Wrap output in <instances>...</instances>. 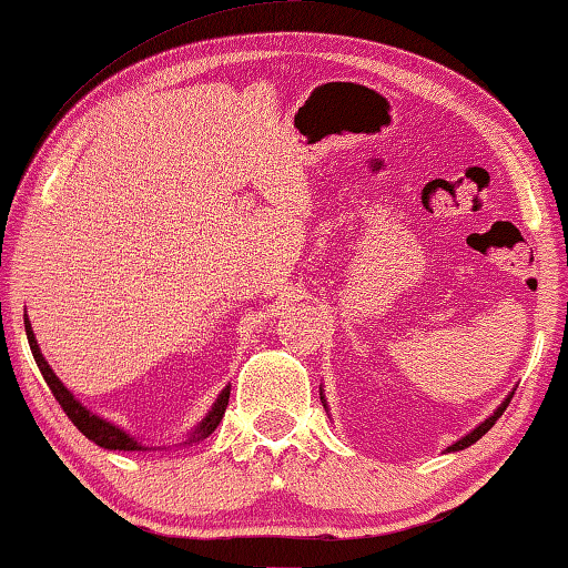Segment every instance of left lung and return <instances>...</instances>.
Here are the masks:
<instances>
[{"instance_id": "8db88e82", "label": "left lung", "mask_w": 568, "mask_h": 568, "mask_svg": "<svg viewBox=\"0 0 568 568\" xmlns=\"http://www.w3.org/2000/svg\"><path fill=\"white\" fill-rule=\"evenodd\" d=\"M514 398V393H508V396L501 400V406H498L494 413H491V416H488L486 420H480L478 423V426L474 428V430H468V434L464 436V438H458L456 440V444H450L446 450H448V454H450V450H464V448H468L470 444H476V440L480 438V436H484V434H488V430H491L494 428V423L498 420V418H501L504 416V410H506V406H508V400H511ZM321 400H323V406L325 408H328V400H325V396H323V390H321Z\"/></svg>"}]
</instances>
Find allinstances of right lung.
<instances>
[{"label":"right lung","mask_w":568,"mask_h":568,"mask_svg":"<svg viewBox=\"0 0 568 568\" xmlns=\"http://www.w3.org/2000/svg\"><path fill=\"white\" fill-rule=\"evenodd\" d=\"M24 331H27V341H30L34 361L42 371V378L47 381V386H50V390L54 393V398L60 400V406L64 408L67 416H70V420L74 423L77 428H80V434H84L92 440V444H98V446L108 448V450H158L160 448V446H145V444H142V438L128 434V430L114 426V423H110L108 418H102V416H98V413H92L80 398L74 396L70 388L64 386L60 378H57L52 365L44 361V355L40 351V343H37V338H34L32 323H30V318H27V313H24ZM227 400H230V383L223 390H220V396L215 398L213 408L205 413V418L200 420L197 426L185 436V440H182V444H178V446L200 444V440L213 434V430L220 426V420H223V416H225Z\"/></svg>","instance_id":"obj_1"}]
</instances>
